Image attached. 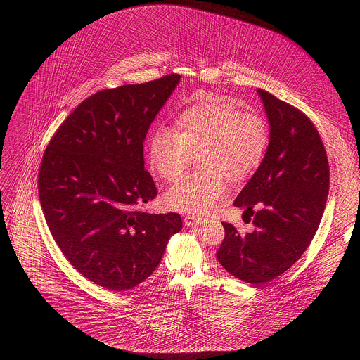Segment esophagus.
Wrapping results in <instances>:
<instances>
[{
    "label": "esophagus",
    "instance_id": "esophagus-1",
    "mask_svg": "<svg viewBox=\"0 0 360 360\" xmlns=\"http://www.w3.org/2000/svg\"><path fill=\"white\" fill-rule=\"evenodd\" d=\"M184 222H185V225H186V226H196V225H199V224L202 222V218L188 215V217H185V218H184Z\"/></svg>",
    "mask_w": 360,
    "mask_h": 360
}]
</instances>
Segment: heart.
<instances>
[{
	"mask_svg": "<svg viewBox=\"0 0 360 360\" xmlns=\"http://www.w3.org/2000/svg\"><path fill=\"white\" fill-rule=\"evenodd\" d=\"M268 128L255 114L242 112L232 99L203 94L178 115V131L160 127L149 142V164L165 181L174 182L199 155L203 172L192 174L167 192L175 211L205 215L228 192L226 178L242 181L264 160Z\"/></svg>",
	"mask_w": 360,
	"mask_h": 360,
	"instance_id": "b5f03b06",
	"label": "heart"
}]
</instances>
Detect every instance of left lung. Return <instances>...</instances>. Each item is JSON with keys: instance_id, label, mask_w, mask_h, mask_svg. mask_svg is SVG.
<instances>
[{"instance_id": "1", "label": "left lung", "mask_w": 360, "mask_h": 360, "mask_svg": "<svg viewBox=\"0 0 360 360\" xmlns=\"http://www.w3.org/2000/svg\"><path fill=\"white\" fill-rule=\"evenodd\" d=\"M269 121L259 168L233 205L255 229L239 233L222 222L219 264L235 278L259 285L286 272L311 245L329 193V162L318 129L302 111L258 89Z\"/></svg>"}]
</instances>
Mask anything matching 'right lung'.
I'll list each match as a JSON object with an SVG mask.
<instances>
[{
  "mask_svg": "<svg viewBox=\"0 0 360 360\" xmlns=\"http://www.w3.org/2000/svg\"><path fill=\"white\" fill-rule=\"evenodd\" d=\"M181 77L99 91L51 138L38 175L46 225L70 264L91 282L132 289L160 265L178 214L135 210L157 196L143 167L146 132Z\"/></svg>",
  "mask_w": 360,
  "mask_h": 360,
  "instance_id": "right-lung-1",
  "label": "right lung"
}]
</instances>
